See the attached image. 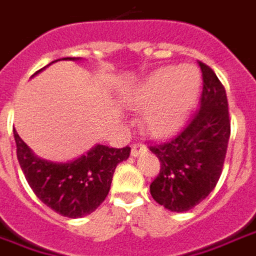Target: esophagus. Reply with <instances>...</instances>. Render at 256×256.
<instances>
[{
  "label": "esophagus",
  "mask_w": 256,
  "mask_h": 256,
  "mask_svg": "<svg viewBox=\"0 0 256 256\" xmlns=\"http://www.w3.org/2000/svg\"><path fill=\"white\" fill-rule=\"evenodd\" d=\"M146 152H147V147L144 144H142V143H136V144H133V147H132V156L133 157L144 154Z\"/></svg>",
  "instance_id": "1"
}]
</instances>
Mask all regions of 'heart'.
Returning a JSON list of instances; mask_svg holds the SVG:
<instances>
[{
  "label": "heart",
  "mask_w": 256,
  "mask_h": 256,
  "mask_svg": "<svg viewBox=\"0 0 256 256\" xmlns=\"http://www.w3.org/2000/svg\"><path fill=\"white\" fill-rule=\"evenodd\" d=\"M201 89V74L192 64L156 70L134 86L126 98L128 104L143 112L142 128L148 134L163 137L178 128L194 106Z\"/></svg>",
  "instance_id": "heart-1"
}]
</instances>
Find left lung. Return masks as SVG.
I'll return each instance as SVG.
<instances>
[{
    "label": "left lung",
    "mask_w": 256,
    "mask_h": 256,
    "mask_svg": "<svg viewBox=\"0 0 256 256\" xmlns=\"http://www.w3.org/2000/svg\"><path fill=\"white\" fill-rule=\"evenodd\" d=\"M200 68L202 93L198 109L177 133L148 147L160 160L150 194L172 212L188 211L214 190L231 133L224 86L211 68L201 62Z\"/></svg>",
    "instance_id": "left-lung-1"
}]
</instances>
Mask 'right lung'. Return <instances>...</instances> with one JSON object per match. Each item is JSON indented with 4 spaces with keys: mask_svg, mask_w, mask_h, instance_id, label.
Returning <instances> with one entry per match:
<instances>
[{
    "mask_svg": "<svg viewBox=\"0 0 256 256\" xmlns=\"http://www.w3.org/2000/svg\"><path fill=\"white\" fill-rule=\"evenodd\" d=\"M62 60H80V58H64ZM14 137L18 162L32 191L45 206L68 218H82L99 207L109 194L116 166L130 156L128 146L113 148L96 144L74 160L50 162L35 154L15 128Z\"/></svg>",
    "mask_w": 256,
    "mask_h": 256,
    "instance_id": "1",
    "label": "right lung"
}]
</instances>
